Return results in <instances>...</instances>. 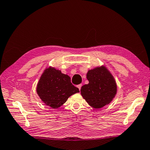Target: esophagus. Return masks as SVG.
I'll return each mask as SVG.
<instances>
[{"instance_id": "34e87169", "label": "esophagus", "mask_w": 150, "mask_h": 150, "mask_svg": "<svg viewBox=\"0 0 150 150\" xmlns=\"http://www.w3.org/2000/svg\"><path fill=\"white\" fill-rule=\"evenodd\" d=\"M81 87H82V84H79V85H77V88H79V91L81 90Z\"/></svg>"}]
</instances>
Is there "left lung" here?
<instances>
[{
	"label": "left lung",
	"instance_id": "obj_1",
	"mask_svg": "<svg viewBox=\"0 0 150 150\" xmlns=\"http://www.w3.org/2000/svg\"><path fill=\"white\" fill-rule=\"evenodd\" d=\"M89 84L81 88V95L89 105L96 109L104 107L113 100L117 93V85L113 76L105 67L89 70Z\"/></svg>",
	"mask_w": 150,
	"mask_h": 150
}]
</instances>
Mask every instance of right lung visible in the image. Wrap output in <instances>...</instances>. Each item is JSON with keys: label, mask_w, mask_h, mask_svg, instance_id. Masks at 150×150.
I'll return each mask as SVG.
<instances>
[{"label": "right lung", "mask_w": 150, "mask_h": 150, "mask_svg": "<svg viewBox=\"0 0 150 150\" xmlns=\"http://www.w3.org/2000/svg\"><path fill=\"white\" fill-rule=\"evenodd\" d=\"M37 94L44 103L52 108H58L69 97L79 92L68 75L59 70L49 68L41 76L37 87Z\"/></svg>", "instance_id": "right-lung-1"}]
</instances>
